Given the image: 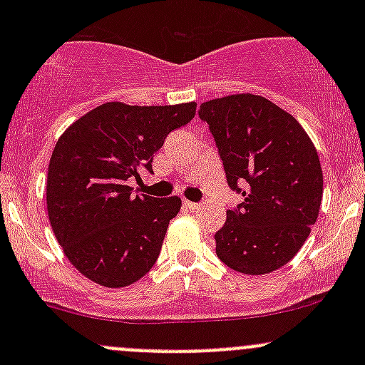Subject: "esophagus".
I'll use <instances>...</instances> for the list:
<instances>
[{
  "mask_svg": "<svg viewBox=\"0 0 365 365\" xmlns=\"http://www.w3.org/2000/svg\"><path fill=\"white\" fill-rule=\"evenodd\" d=\"M183 206H185V208H189V210H197L200 208V203H192V201H183Z\"/></svg>",
  "mask_w": 365,
  "mask_h": 365,
  "instance_id": "1",
  "label": "esophagus"
}]
</instances>
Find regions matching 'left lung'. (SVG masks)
Here are the masks:
<instances>
[{
	"mask_svg": "<svg viewBox=\"0 0 365 365\" xmlns=\"http://www.w3.org/2000/svg\"><path fill=\"white\" fill-rule=\"evenodd\" d=\"M200 118L215 138L227 185L244 196L215 233L217 256L240 274L279 270L307 240L322 205L323 173L311 138L261 95L203 102Z\"/></svg>",
	"mask_w": 365,
	"mask_h": 365,
	"instance_id": "8db88e82",
	"label": "left lung"
}]
</instances>
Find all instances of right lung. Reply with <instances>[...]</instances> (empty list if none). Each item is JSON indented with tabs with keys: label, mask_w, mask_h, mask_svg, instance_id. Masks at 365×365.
<instances>
[{
	"label": "right lung",
	"mask_w": 365,
	"mask_h": 365,
	"mask_svg": "<svg viewBox=\"0 0 365 365\" xmlns=\"http://www.w3.org/2000/svg\"><path fill=\"white\" fill-rule=\"evenodd\" d=\"M196 116V102L91 109L60 135L47 169L49 222L70 263L106 288H125L155 264L178 196H134L128 178L152 173L171 130Z\"/></svg>",
	"instance_id": "obj_1"
}]
</instances>
